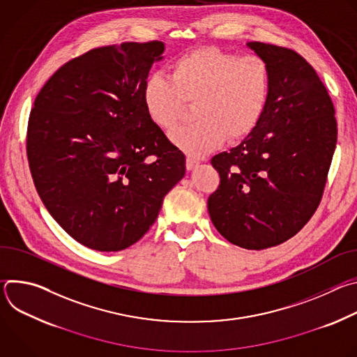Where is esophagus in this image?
<instances>
[{"instance_id":"34e87169","label":"esophagus","mask_w":357,"mask_h":357,"mask_svg":"<svg viewBox=\"0 0 357 357\" xmlns=\"http://www.w3.org/2000/svg\"><path fill=\"white\" fill-rule=\"evenodd\" d=\"M197 165H199V161H197V160H195V158H192V157H188V158H186V169H188V171L195 169Z\"/></svg>"}]
</instances>
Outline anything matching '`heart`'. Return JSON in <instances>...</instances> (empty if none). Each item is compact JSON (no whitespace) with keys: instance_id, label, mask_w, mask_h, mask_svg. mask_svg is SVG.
I'll list each match as a JSON object with an SVG mask.
<instances>
[{"instance_id":"1","label":"heart","mask_w":357,"mask_h":357,"mask_svg":"<svg viewBox=\"0 0 357 357\" xmlns=\"http://www.w3.org/2000/svg\"><path fill=\"white\" fill-rule=\"evenodd\" d=\"M271 73L257 55L240 56L216 47H199L171 65V79L155 75L144 86L142 100L151 121L172 131L186 105H195V124L171 135L189 157L197 158L226 139L245 138L267 106Z\"/></svg>"}]
</instances>
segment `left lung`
<instances>
[{"label": "left lung", "instance_id": "1", "mask_svg": "<svg viewBox=\"0 0 357 357\" xmlns=\"http://www.w3.org/2000/svg\"><path fill=\"white\" fill-rule=\"evenodd\" d=\"M247 46L270 68V96L252 132L212 158L220 185L208 211L226 240L263 250L294 237L318 209L337 124L326 87L301 55L263 42Z\"/></svg>", "mask_w": 357, "mask_h": 357}]
</instances>
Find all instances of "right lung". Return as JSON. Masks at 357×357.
<instances>
[{"instance_id": "1", "label": "right lung", "mask_w": 357, "mask_h": 357, "mask_svg": "<svg viewBox=\"0 0 357 357\" xmlns=\"http://www.w3.org/2000/svg\"><path fill=\"white\" fill-rule=\"evenodd\" d=\"M160 40L96 47L59 68L29 114L26 155L45 208L80 244L120 251L154 225L185 155L142 93Z\"/></svg>"}]
</instances>
